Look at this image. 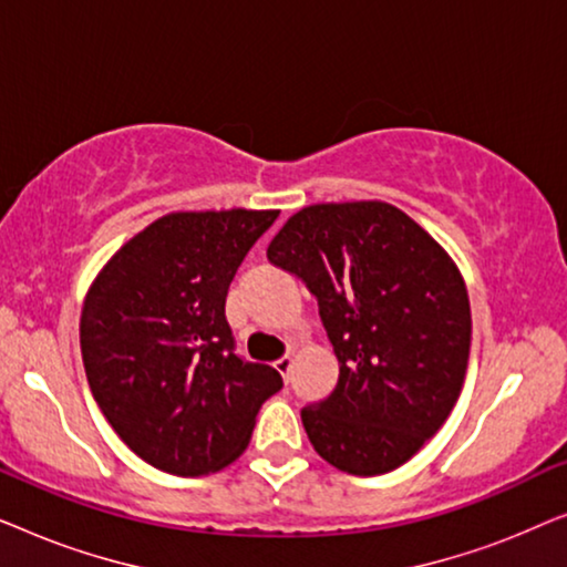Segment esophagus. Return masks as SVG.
I'll return each instance as SVG.
<instances>
[{
	"label": "esophagus",
	"instance_id": "1",
	"mask_svg": "<svg viewBox=\"0 0 567 567\" xmlns=\"http://www.w3.org/2000/svg\"><path fill=\"white\" fill-rule=\"evenodd\" d=\"M274 367H276V371H278V374H281L284 379H289V371H291V367H293V359H291V355H284V359H278V361L274 363Z\"/></svg>",
	"mask_w": 567,
	"mask_h": 567
}]
</instances>
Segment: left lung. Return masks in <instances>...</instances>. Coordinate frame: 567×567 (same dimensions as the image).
I'll return each instance as SVG.
<instances>
[{
  "label": "left lung",
  "mask_w": 567,
  "mask_h": 567,
  "mask_svg": "<svg viewBox=\"0 0 567 567\" xmlns=\"http://www.w3.org/2000/svg\"><path fill=\"white\" fill-rule=\"evenodd\" d=\"M268 260L317 297L340 377L301 410L315 452L348 475L398 470L446 423L470 361L464 278L444 247L384 200L312 204Z\"/></svg>",
  "instance_id": "1"
}]
</instances>
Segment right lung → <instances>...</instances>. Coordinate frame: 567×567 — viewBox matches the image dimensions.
<instances>
[{
	"label": "right lung",
	"mask_w": 567,
	"mask_h": 567,
	"mask_svg": "<svg viewBox=\"0 0 567 567\" xmlns=\"http://www.w3.org/2000/svg\"><path fill=\"white\" fill-rule=\"evenodd\" d=\"M278 212H173L100 268L82 305L92 398L131 452L177 477L239 460L281 374L243 361L224 315L239 262Z\"/></svg>",
	"instance_id": "1"
}]
</instances>
